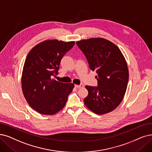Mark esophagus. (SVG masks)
<instances>
[{
  "label": "esophagus",
  "mask_w": 152,
  "mask_h": 152,
  "mask_svg": "<svg viewBox=\"0 0 152 152\" xmlns=\"http://www.w3.org/2000/svg\"><path fill=\"white\" fill-rule=\"evenodd\" d=\"M75 87L77 88H83L84 87V86L83 84H80V85H75Z\"/></svg>",
  "instance_id": "1"
}]
</instances>
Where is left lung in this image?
<instances>
[{
    "instance_id": "left-lung-1",
    "label": "left lung",
    "mask_w": 152,
    "mask_h": 152,
    "mask_svg": "<svg viewBox=\"0 0 152 152\" xmlns=\"http://www.w3.org/2000/svg\"><path fill=\"white\" fill-rule=\"evenodd\" d=\"M96 71L98 86H86L88 94L86 106L94 113L103 115L115 110L122 101L129 82V69L119 48L103 38H91L76 42Z\"/></svg>"
}]
</instances>
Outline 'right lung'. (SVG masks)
I'll return each instance as SVG.
<instances>
[{
	"label": "right lung",
	"instance_id": "add662e5",
	"mask_svg": "<svg viewBox=\"0 0 152 152\" xmlns=\"http://www.w3.org/2000/svg\"><path fill=\"white\" fill-rule=\"evenodd\" d=\"M74 44V41L47 40L28 53L22 74V89L29 105L38 113L53 115L65 107L74 84L64 83L52 77L57 75L61 59Z\"/></svg>",
	"mask_w": 152,
	"mask_h": 152
}]
</instances>
